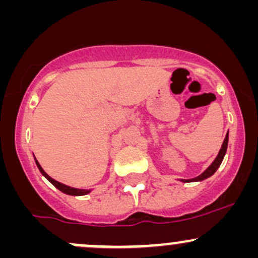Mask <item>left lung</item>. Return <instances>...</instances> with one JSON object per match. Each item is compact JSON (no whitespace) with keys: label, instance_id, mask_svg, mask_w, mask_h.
<instances>
[{"label":"left lung","instance_id":"8db88e82","mask_svg":"<svg viewBox=\"0 0 258 258\" xmlns=\"http://www.w3.org/2000/svg\"><path fill=\"white\" fill-rule=\"evenodd\" d=\"M228 137H229V135H228V132H227L226 138H224L223 144H222V147H221V149H220V153H218V155L216 156V159L214 160V162H212V164L210 165V166L207 167L206 170L204 171V172L200 174V176L195 177V178H190V179H180V180H182V182H184V183H188V182H200V180H204V179L209 178V177H211L212 174H214V173L216 172V171H217V168L221 166L222 161H223L224 155H226V153H227Z\"/></svg>","mask_w":258,"mask_h":258}]
</instances>
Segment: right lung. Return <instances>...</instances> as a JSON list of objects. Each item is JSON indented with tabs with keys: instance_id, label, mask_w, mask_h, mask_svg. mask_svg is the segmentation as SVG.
<instances>
[{
	"instance_id": "1",
	"label": "right lung",
	"mask_w": 258,
	"mask_h": 258,
	"mask_svg": "<svg viewBox=\"0 0 258 258\" xmlns=\"http://www.w3.org/2000/svg\"><path fill=\"white\" fill-rule=\"evenodd\" d=\"M35 162H36V165H37L38 170H40V172L42 173L43 176L46 177V178L48 179L49 182H51L52 184L55 186V188L59 189V190H60V191H63L64 194H68V195H74V197H80V195H86V194L91 193V190H90V189H78V188H73V186L65 185V184H63V183H60V182H57V180H55V179H53L52 177H49L48 174H47L46 172H44V171H43V168L41 167V165L38 164V161H37L36 159H35Z\"/></svg>"
}]
</instances>
